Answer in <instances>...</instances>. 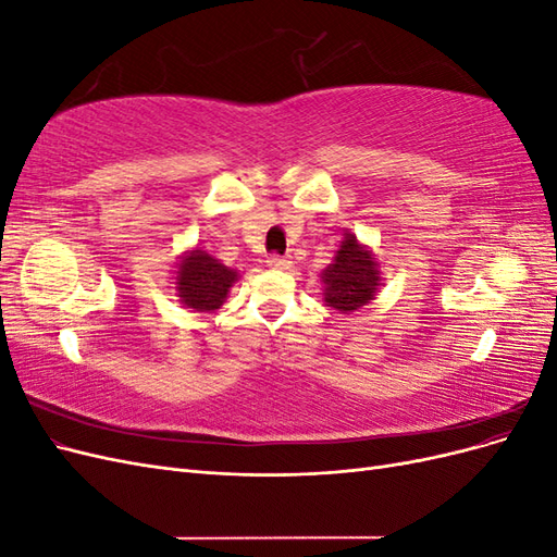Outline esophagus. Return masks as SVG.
<instances>
[{
	"label": "esophagus",
	"instance_id": "34e87169",
	"mask_svg": "<svg viewBox=\"0 0 557 557\" xmlns=\"http://www.w3.org/2000/svg\"><path fill=\"white\" fill-rule=\"evenodd\" d=\"M267 264L272 267V269H290L293 260L290 258H283V256H269Z\"/></svg>",
	"mask_w": 557,
	"mask_h": 557
}]
</instances>
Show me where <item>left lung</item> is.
<instances>
[{
  "instance_id": "1",
  "label": "left lung",
  "mask_w": 557,
  "mask_h": 557,
  "mask_svg": "<svg viewBox=\"0 0 557 557\" xmlns=\"http://www.w3.org/2000/svg\"><path fill=\"white\" fill-rule=\"evenodd\" d=\"M325 301L332 309L358 311L379 288V272L372 252L364 250L356 234H348L336 250L334 262L323 272Z\"/></svg>"
}]
</instances>
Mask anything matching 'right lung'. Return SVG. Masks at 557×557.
<instances>
[{
  "instance_id": "obj_1",
  "label": "right lung",
  "mask_w": 557,
  "mask_h": 557,
  "mask_svg": "<svg viewBox=\"0 0 557 557\" xmlns=\"http://www.w3.org/2000/svg\"><path fill=\"white\" fill-rule=\"evenodd\" d=\"M234 281H237V272L211 258L207 250H193L181 260L176 288L185 307L215 311L223 307Z\"/></svg>"
}]
</instances>
